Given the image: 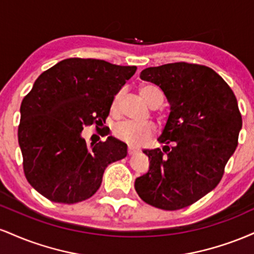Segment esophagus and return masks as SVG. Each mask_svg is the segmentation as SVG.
<instances>
[{
    "mask_svg": "<svg viewBox=\"0 0 254 254\" xmlns=\"http://www.w3.org/2000/svg\"><path fill=\"white\" fill-rule=\"evenodd\" d=\"M136 153H138V149H136L132 145H129V148H127V154H129V155H133V154Z\"/></svg>",
    "mask_w": 254,
    "mask_h": 254,
    "instance_id": "obj_1",
    "label": "esophagus"
}]
</instances>
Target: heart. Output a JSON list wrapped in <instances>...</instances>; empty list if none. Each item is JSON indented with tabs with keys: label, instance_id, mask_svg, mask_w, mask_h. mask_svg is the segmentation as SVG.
I'll use <instances>...</instances> for the list:
<instances>
[{
	"label": "heart",
	"instance_id": "1",
	"mask_svg": "<svg viewBox=\"0 0 254 254\" xmlns=\"http://www.w3.org/2000/svg\"><path fill=\"white\" fill-rule=\"evenodd\" d=\"M122 92L117 93L113 98L112 109H117L121 100ZM139 94L149 106L155 103H162V94L155 86L143 84L139 88ZM155 132V127L150 123H136V122L124 121L118 123L113 129V133L122 141H125L133 147H141L147 143Z\"/></svg>",
	"mask_w": 254,
	"mask_h": 254
}]
</instances>
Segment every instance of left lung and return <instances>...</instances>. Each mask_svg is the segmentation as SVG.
Masks as SVG:
<instances>
[{
    "instance_id": "8db88e82",
    "label": "left lung",
    "mask_w": 254,
    "mask_h": 254,
    "mask_svg": "<svg viewBox=\"0 0 254 254\" xmlns=\"http://www.w3.org/2000/svg\"><path fill=\"white\" fill-rule=\"evenodd\" d=\"M139 77L162 89L170 116L164 148L145 149L149 171L135 190L142 200L164 210H179L214 190L238 145L243 127L234 93L216 71L185 62L150 66Z\"/></svg>"
}]
</instances>
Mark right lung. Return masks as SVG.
<instances>
[{"label":"right lung","instance_id":"right-lung-1","mask_svg":"<svg viewBox=\"0 0 254 254\" xmlns=\"http://www.w3.org/2000/svg\"><path fill=\"white\" fill-rule=\"evenodd\" d=\"M136 69L68 58L37 78L20 107L17 137L26 179L40 194L64 204L88 199L105 168L127 156L124 142L109 136L87 144L82 130L105 123L113 98Z\"/></svg>","mask_w":254,"mask_h":254}]
</instances>
